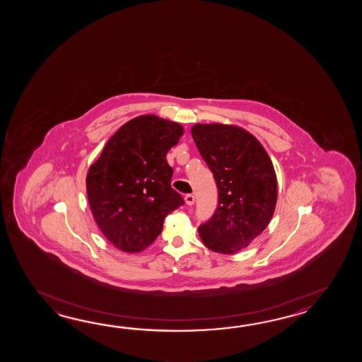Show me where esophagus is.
<instances>
[{
	"label": "esophagus",
	"instance_id": "obj_1",
	"mask_svg": "<svg viewBox=\"0 0 362 362\" xmlns=\"http://www.w3.org/2000/svg\"><path fill=\"white\" fill-rule=\"evenodd\" d=\"M185 202H186L187 206H192L194 202H195V198H194L192 194H186V195H185Z\"/></svg>",
	"mask_w": 362,
	"mask_h": 362
}]
</instances>
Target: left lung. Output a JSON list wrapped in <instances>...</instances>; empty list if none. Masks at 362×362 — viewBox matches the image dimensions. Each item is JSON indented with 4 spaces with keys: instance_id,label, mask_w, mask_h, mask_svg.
I'll return each instance as SVG.
<instances>
[{
    "instance_id": "8db88e82",
    "label": "left lung",
    "mask_w": 362,
    "mask_h": 362,
    "mask_svg": "<svg viewBox=\"0 0 362 362\" xmlns=\"http://www.w3.org/2000/svg\"><path fill=\"white\" fill-rule=\"evenodd\" d=\"M192 136L218 189L215 214L200 223L203 243L218 254L248 246L269 223L277 203L273 163L251 133L223 124H197Z\"/></svg>"
}]
</instances>
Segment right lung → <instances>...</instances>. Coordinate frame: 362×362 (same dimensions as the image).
I'll return each instance as SVG.
<instances>
[{
    "label": "right lung",
    "mask_w": 362,
    "mask_h": 362,
    "mask_svg": "<svg viewBox=\"0 0 362 362\" xmlns=\"http://www.w3.org/2000/svg\"><path fill=\"white\" fill-rule=\"evenodd\" d=\"M184 129L158 116H139L108 139L89 168L86 192L93 216L114 246L137 252L162 233L164 218L184 206L170 186L165 156Z\"/></svg>",
    "instance_id": "add662e5"
}]
</instances>
